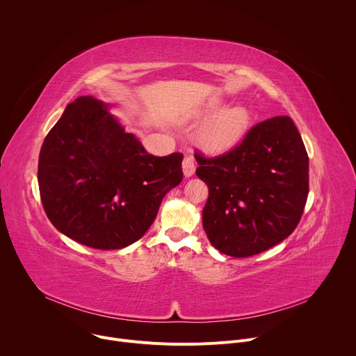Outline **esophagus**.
<instances>
[{
	"instance_id": "esophagus-1",
	"label": "esophagus",
	"mask_w": 356,
	"mask_h": 356,
	"mask_svg": "<svg viewBox=\"0 0 356 356\" xmlns=\"http://www.w3.org/2000/svg\"><path fill=\"white\" fill-rule=\"evenodd\" d=\"M195 170V162L191 155H186L183 159V173L186 177H190L194 175Z\"/></svg>"
}]
</instances>
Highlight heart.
<instances>
[{
  "mask_svg": "<svg viewBox=\"0 0 356 356\" xmlns=\"http://www.w3.org/2000/svg\"><path fill=\"white\" fill-rule=\"evenodd\" d=\"M250 115L243 107H232L210 120L198 135L200 145L209 152H222L232 147L246 132Z\"/></svg>",
  "mask_w": 356,
  "mask_h": 356,
  "instance_id": "heart-1",
  "label": "heart"
}]
</instances>
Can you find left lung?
Listing matches in <instances>:
<instances>
[{"label":"left lung","mask_w":356,"mask_h":356,"mask_svg":"<svg viewBox=\"0 0 356 356\" xmlns=\"http://www.w3.org/2000/svg\"><path fill=\"white\" fill-rule=\"evenodd\" d=\"M194 156L209 186L202 227L216 249L248 258L296 229L309 195V155L290 117L253 125L222 155Z\"/></svg>","instance_id":"1"}]
</instances>
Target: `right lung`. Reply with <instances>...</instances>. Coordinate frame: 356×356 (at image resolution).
Masks as SVG:
<instances>
[{
  "mask_svg": "<svg viewBox=\"0 0 356 356\" xmlns=\"http://www.w3.org/2000/svg\"><path fill=\"white\" fill-rule=\"evenodd\" d=\"M183 155L147 154L99 99L70 103L39 154L43 210L66 236L94 249H121L140 239L163 197L183 179Z\"/></svg>",
  "mask_w": 356,
  "mask_h": 356,
  "instance_id": "add662e5",
  "label": "right lung"
}]
</instances>
